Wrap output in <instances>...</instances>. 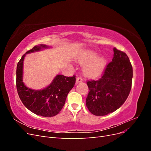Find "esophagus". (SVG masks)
<instances>
[{
	"instance_id": "obj_1",
	"label": "esophagus",
	"mask_w": 151,
	"mask_h": 151,
	"mask_svg": "<svg viewBox=\"0 0 151 151\" xmlns=\"http://www.w3.org/2000/svg\"><path fill=\"white\" fill-rule=\"evenodd\" d=\"M83 82V79L81 78V77H77L76 78V83H82Z\"/></svg>"
}]
</instances>
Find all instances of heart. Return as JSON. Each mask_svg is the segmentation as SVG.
Returning <instances> with one entry per match:
<instances>
[{
  "instance_id": "b5f03b06",
  "label": "heart",
  "mask_w": 151,
  "mask_h": 151,
  "mask_svg": "<svg viewBox=\"0 0 151 151\" xmlns=\"http://www.w3.org/2000/svg\"><path fill=\"white\" fill-rule=\"evenodd\" d=\"M98 53L93 50H85L81 53L78 62L84 65L83 71L85 76L95 78L101 75L106 64V60L103 56L98 57Z\"/></svg>"
}]
</instances>
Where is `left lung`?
Instances as JSON below:
<instances>
[{
    "instance_id": "8db88e82",
    "label": "left lung",
    "mask_w": 151,
    "mask_h": 151,
    "mask_svg": "<svg viewBox=\"0 0 151 151\" xmlns=\"http://www.w3.org/2000/svg\"><path fill=\"white\" fill-rule=\"evenodd\" d=\"M112 62L103 76L88 81L86 106L96 116H104L116 111L125 103L132 88L133 69L127 54L113 48Z\"/></svg>"
}]
</instances>
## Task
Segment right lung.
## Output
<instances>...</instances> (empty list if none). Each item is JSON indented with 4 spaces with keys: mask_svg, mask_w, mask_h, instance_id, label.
Masks as SVG:
<instances>
[{
    "mask_svg": "<svg viewBox=\"0 0 151 151\" xmlns=\"http://www.w3.org/2000/svg\"><path fill=\"white\" fill-rule=\"evenodd\" d=\"M40 44L26 52L17 63L16 88L18 95L24 106L36 115L45 117L57 115L64 106L68 93L76 83V76L66 77L58 74L46 88L35 90L28 88L23 83V63L26 54L50 48Z\"/></svg>",
    "mask_w": 151,
    "mask_h": 151,
    "instance_id": "obj_1",
    "label": "right lung"
}]
</instances>
